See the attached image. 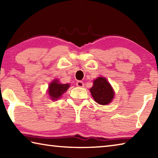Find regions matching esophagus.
<instances>
[{"label":"esophagus","mask_w":158,"mask_h":158,"mask_svg":"<svg viewBox=\"0 0 158 158\" xmlns=\"http://www.w3.org/2000/svg\"><path fill=\"white\" fill-rule=\"evenodd\" d=\"M77 86L78 87H84V84L83 83V81H78L77 82Z\"/></svg>","instance_id":"1"}]
</instances>
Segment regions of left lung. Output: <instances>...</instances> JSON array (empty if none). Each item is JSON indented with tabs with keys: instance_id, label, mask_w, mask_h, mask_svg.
Instances as JSON below:
<instances>
[{
	"instance_id": "left-lung-1",
	"label": "left lung",
	"mask_w": 158,
	"mask_h": 158,
	"mask_svg": "<svg viewBox=\"0 0 158 158\" xmlns=\"http://www.w3.org/2000/svg\"><path fill=\"white\" fill-rule=\"evenodd\" d=\"M90 91L94 100L102 105L111 102L114 97V91L111 84L105 77H98L93 81V85Z\"/></svg>"
}]
</instances>
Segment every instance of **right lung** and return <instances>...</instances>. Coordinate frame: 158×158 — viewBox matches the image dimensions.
I'll use <instances>...</instances> for the list:
<instances>
[{"label": "right lung", "instance_id": "add662e5", "mask_svg": "<svg viewBox=\"0 0 158 158\" xmlns=\"http://www.w3.org/2000/svg\"><path fill=\"white\" fill-rule=\"evenodd\" d=\"M69 84H61L58 79H55L49 85L48 93L52 100H56L69 89Z\"/></svg>", "mask_w": 158, "mask_h": 158}]
</instances>
